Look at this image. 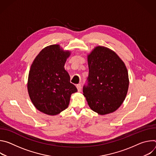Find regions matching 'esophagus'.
I'll return each instance as SVG.
<instances>
[{"label":"esophagus","mask_w":156,"mask_h":156,"mask_svg":"<svg viewBox=\"0 0 156 156\" xmlns=\"http://www.w3.org/2000/svg\"><path fill=\"white\" fill-rule=\"evenodd\" d=\"M76 86V88H77V90H78V91L80 92L81 90V84H78Z\"/></svg>","instance_id":"esophagus-1"}]
</instances>
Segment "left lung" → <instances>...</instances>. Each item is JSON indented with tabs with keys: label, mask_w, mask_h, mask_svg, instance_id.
Returning a JSON list of instances; mask_svg holds the SVG:
<instances>
[{
	"label": "left lung",
	"mask_w": 156,
	"mask_h": 156,
	"mask_svg": "<svg viewBox=\"0 0 156 156\" xmlns=\"http://www.w3.org/2000/svg\"><path fill=\"white\" fill-rule=\"evenodd\" d=\"M89 75L83 95L94 112L106 115L117 110L127 94L129 78L125 64L112 50L97 46L87 55Z\"/></svg>",
	"instance_id": "8db88e82"
}]
</instances>
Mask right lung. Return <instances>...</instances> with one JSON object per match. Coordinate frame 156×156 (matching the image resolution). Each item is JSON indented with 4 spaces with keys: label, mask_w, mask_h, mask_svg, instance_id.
<instances>
[{
    "label": "right lung",
    "mask_w": 156,
    "mask_h": 156,
    "mask_svg": "<svg viewBox=\"0 0 156 156\" xmlns=\"http://www.w3.org/2000/svg\"><path fill=\"white\" fill-rule=\"evenodd\" d=\"M70 54L58 44H53L42 49L33 62L28 91L34 107L44 114H60L68 107L72 94L77 92L64 68Z\"/></svg>",
    "instance_id": "add662e5"
}]
</instances>
